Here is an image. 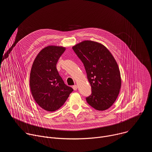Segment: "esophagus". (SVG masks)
I'll return each mask as SVG.
<instances>
[{
  "instance_id": "esophagus-1",
  "label": "esophagus",
  "mask_w": 152,
  "mask_h": 152,
  "mask_svg": "<svg viewBox=\"0 0 152 152\" xmlns=\"http://www.w3.org/2000/svg\"><path fill=\"white\" fill-rule=\"evenodd\" d=\"M73 90H76L77 89V85H73Z\"/></svg>"
}]
</instances>
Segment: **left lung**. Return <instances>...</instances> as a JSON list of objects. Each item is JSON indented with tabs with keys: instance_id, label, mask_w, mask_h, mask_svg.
<instances>
[{
	"instance_id": "obj_1",
	"label": "left lung",
	"mask_w": 152,
	"mask_h": 152,
	"mask_svg": "<svg viewBox=\"0 0 152 152\" xmlns=\"http://www.w3.org/2000/svg\"><path fill=\"white\" fill-rule=\"evenodd\" d=\"M84 65L91 94L86 97L95 110L104 111L116 100L121 85L118 64L108 49L100 43L86 40L72 48Z\"/></svg>"
}]
</instances>
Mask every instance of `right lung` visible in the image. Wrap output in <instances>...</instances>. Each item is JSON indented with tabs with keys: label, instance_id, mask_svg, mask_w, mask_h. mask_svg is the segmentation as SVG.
Returning a JSON list of instances; mask_svg holds the SVG:
<instances>
[{
	"label": "right lung",
	"instance_id": "1",
	"mask_svg": "<svg viewBox=\"0 0 152 152\" xmlns=\"http://www.w3.org/2000/svg\"><path fill=\"white\" fill-rule=\"evenodd\" d=\"M66 50L61 46H49L35 58L30 74V87L37 103L43 110L55 111L61 107L73 89L66 85L56 69V64Z\"/></svg>",
	"mask_w": 152,
	"mask_h": 152
}]
</instances>
